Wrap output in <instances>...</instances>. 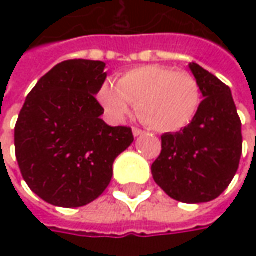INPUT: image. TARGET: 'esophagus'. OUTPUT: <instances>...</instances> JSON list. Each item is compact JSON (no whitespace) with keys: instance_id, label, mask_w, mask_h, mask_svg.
Listing matches in <instances>:
<instances>
[{"instance_id":"1","label":"esophagus","mask_w":256,"mask_h":256,"mask_svg":"<svg viewBox=\"0 0 256 256\" xmlns=\"http://www.w3.org/2000/svg\"><path fill=\"white\" fill-rule=\"evenodd\" d=\"M132 134L134 136H141V135H144V131H141L140 128H132Z\"/></svg>"}]
</instances>
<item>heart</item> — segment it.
I'll return each mask as SVG.
<instances>
[{
	"mask_svg": "<svg viewBox=\"0 0 256 256\" xmlns=\"http://www.w3.org/2000/svg\"><path fill=\"white\" fill-rule=\"evenodd\" d=\"M96 100L112 122H122L136 105L140 116L152 130L176 132L195 118L201 105V88L186 71L142 65L121 75L116 86L102 84Z\"/></svg>",
	"mask_w": 256,
	"mask_h": 256,
	"instance_id": "1",
	"label": "heart"
}]
</instances>
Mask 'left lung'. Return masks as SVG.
Segmentation results:
<instances>
[{
	"instance_id": "left-lung-1",
	"label": "left lung",
	"mask_w": 256,
	"mask_h": 256,
	"mask_svg": "<svg viewBox=\"0 0 256 256\" xmlns=\"http://www.w3.org/2000/svg\"><path fill=\"white\" fill-rule=\"evenodd\" d=\"M188 66L200 84L202 102L188 126L161 136L162 151L151 171L172 200L201 204L218 198L238 171L241 120L230 86L195 62Z\"/></svg>"
}]
</instances>
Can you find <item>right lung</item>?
Masks as SVG:
<instances>
[{
  "label": "right lung",
  "mask_w": 256,
  "mask_h": 256,
  "mask_svg": "<svg viewBox=\"0 0 256 256\" xmlns=\"http://www.w3.org/2000/svg\"><path fill=\"white\" fill-rule=\"evenodd\" d=\"M105 62L56 64L28 94L15 125V155L24 181L45 202L78 208L112 178L116 156L134 142L131 128L110 126L95 100Z\"/></svg>",
  "instance_id": "right-lung-1"
}]
</instances>
